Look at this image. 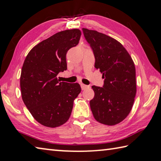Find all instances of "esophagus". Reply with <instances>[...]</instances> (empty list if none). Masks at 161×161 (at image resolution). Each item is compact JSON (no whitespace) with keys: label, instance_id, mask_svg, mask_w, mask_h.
<instances>
[{"label":"esophagus","instance_id":"34e87169","mask_svg":"<svg viewBox=\"0 0 161 161\" xmlns=\"http://www.w3.org/2000/svg\"><path fill=\"white\" fill-rule=\"evenodd\" d=\"M80 87H81V89L83 90H86V89H87V88H89V85H84V84H83V83H81L80 84Z\"/></svg>","mask_w":161,"mask_h":161}]
</instances>
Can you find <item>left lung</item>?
<instances>
[{
	"label": "left lung",
	"instance_id": "obj_1",
	"mask_svg": "<svg viewBox=\"0 0 161 161\" xmlns=\"http://www.w3.org/2000/svg\"><path fill=\"white\" fill-rule=\"evenodd\" d=\"M84 37L95 58L94 67L103 74L102 87L93 85L94 97L90 101L97 122L115 125L128 116L136 94L135 64L122 44L96 31L83 28Z\"/></svg>",
	"mask_w": 161,
	"mask_h": 161
}]
</instances>
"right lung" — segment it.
I'll list each match as a JSON object with an SVG mask.
<instances>
[{
    "mask_svg": "<svg viewBox=\"0 0 161 161\" xmlns=\"http://www.w3.org/2000/svg\"><path fill=\"white\" fill-rule=\"evenodd\" d=\"M81 32L72 29L57 32L32 48L23 64L22 99L35 119L55 128L69 118L80 85L60 82L57 75L67 70L66 54L78 44Z\"/></svg>",
    "mask_w": 161,
    "mask_h": 161,
    "instance_id": "1",
    "label": "right lung"
}]
</instances>
